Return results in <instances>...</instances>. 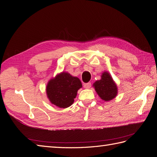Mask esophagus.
Returning a JSON list of instances; mask_svg holds the SVG:
<instances>
[{
	"mask_svg": "<svg viewBox=\"0 0 157 157\" xmlns=\"http://www.w3.org/2000/svg\"><path fill=\"white\" fill-rule=\"evenodd\" d=\"M91 83L90 82H88V83H86L84 84V87L86 88V89H89L90 87H91Z\"/></svg>",
	"mask_w": 157,
	"mask_h": 157,
	"instance_id": "34e87169",
	"label": "esophagus"
}]
</instances>
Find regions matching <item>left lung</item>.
<instances>
[{
  "label": "left lung",
  "instance_id": "left-lung-1",
  "mask_svg": "<svg viewBox=\"0 0 157 157\" xmlns=\"http://www.w3.org/2000/svg\"><path fill=\"white\" fill-rule=\"evenodd\" d=\"M101 80H97L93 84L98 96L105 101H109L115 98L117 95V86L108 72H103Z\"/></svg>",
  "mask_w": 157,
  "mask_h": 157
}]
</instances>
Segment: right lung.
Wrapping results in <instances>:
<instances>
[{
    "instance_id": "obj_1",
    "label": "right lung",
    "mask_w": 157,
    "mask_h": 157,
    "mask_svg": "<svg viewBox=\"0 0 157 157\" xmlns=\"http://www.w3.org/2000/svg\"><path fill=\"white\" fill-rule=\"evenodd\" d=\"M82 86L78 78L62 72L48 81L46 86L47 97L56 106L67 108L73 103L77 91Z\"/></svg>"
}]
</instances>
